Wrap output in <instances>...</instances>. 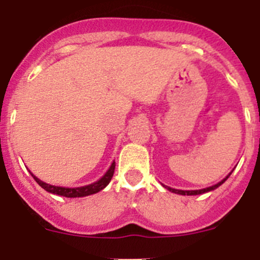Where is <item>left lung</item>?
<instances>
[{"label":"left lung","mask_w":260,"mask_h":260,"mask_svg":"<svg viewBox=\"0 0 260 260\" xmlns=\"http://www.w3.org/2000/svg\"><path fill=\"white\" fill-rule=\"evenodd\" d=\"M232 172H233V171H232ZM232 172H230V174L228 175V176L225 177L224 180H221V181H220V182H217L216 185H214V186H210V187H206V188H201V190H188V191H186V190H176V188L167 187V186H165V187H166V188H169V190L171 191V192H175V193H180V195H200V193H205V192H209V191H212V190H215V188H216V187H219L220 185H222V183H224L225 181L228 180V177H229L230 175H232Z\"/></svg>","instance_id":"8db88e82"}]
</instances>
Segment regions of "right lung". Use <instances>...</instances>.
Wrapping results in <instances>:
<instances>
[{
  "instance_id": "right-lung-1",
  "label": "right lung",
  "mask_w": 260,
  "mask_h": 260,
  "mask_svg": "<svg viewBox=\"0 0 260 260\" xmlns=\"http://www.w3.org/2000/svg\"><path fill=\"white\" fill-rule=\"evenodd\" d=\"M114 169H115V162L111 165L108 171L106 172L102 179H99L96 182L90 183V185L86 186H81V187H61V186H54V185H49V183L44 182V181L39 180L35 175H32L34 180L50 193H54V195H59V196H65V198H83V196H88V195H93V193L99 192L101 190H103L109 182H111L112 177H113L114 174Z\"/></svg>"
}]
</instances>
